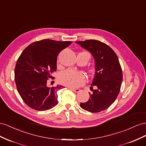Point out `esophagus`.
<instances>
[{
  "label": "esophagus",
  "mask_w": 146,
  "mask_h": 146,
  "mask_svg": "<svg viewBox=\"0 0 146 146\" xmlns=\"http://www.w3.org/2000/svg\"><path fill=\"white\" fill-rule=\"evenodd\" d=\"M68 88L70 89H72L73 91H74V92H79L80 91V89H75V88H72V87H68Z\"/></svg>",
  "instance_id": "1"
}]
</instances>
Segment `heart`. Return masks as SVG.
Segmentation results:
<instances>
[{
	"mask_svg": "<svg viewBox=\"0 0 146 146\" xmlns=\"http://www.w3.org/2000/svg\"><path fill=\"white\" fill-rule=\"evenodd\" d=\"M84 54L87 55L90 58L89 53L87 52H81ZM90 73L94 72V68L89 69ZM59 80L62 84L65 86L72 87H76L83 84L86 81V78L84 74L78 71L72 69H68L62 72L59 77Z\"/></svg>",
	"mask_w": 146,
	"mask_h": 146,
	"instance_id": "1",
	"label": "heart"
}]
</instances>
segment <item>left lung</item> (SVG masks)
Instances as JSON below:
<instances>
[{
	"mask_svg": "<svg viewBox=\"0 0 146 146\" xmlns=\"http://www.w3.org/2000/svg\"><path fill=\"white\" fill-rule=\"evenodd\" d=\"M76 43L89 51L95 62V74L90 87L92 94L88 101L80 103V106L90 112L105 110L117 98L122 84V71L118 57L109 46L98 40Z\"/></svg>",
	"mask_w": 146,
	"mask_h": 146,
	"instance_id": "left-lung-1",
	"label": "left lung"
}]
</instances>
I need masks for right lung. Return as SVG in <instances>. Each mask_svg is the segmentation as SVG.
Returning a JSON list of instances; mask_svg holds the SVG:
<instances>
[{"label":"right lung","mask_w":146,"mask_h":146,"mask_svg":"<svg viewBox=\"0 0 146 146\" xmlns=\"http://www.w3.org/2000/svg\"><path fill=\"white\" fill-rule=\"evenodd\" d=\"M72 43L44 39L29 44L18 58L15 80L19 94L27 105L37 111H46L57 105V92L64 87L47 86L48 78L57 69V57Z\"/></svg>","instance_id":"1"}]
</instances>
